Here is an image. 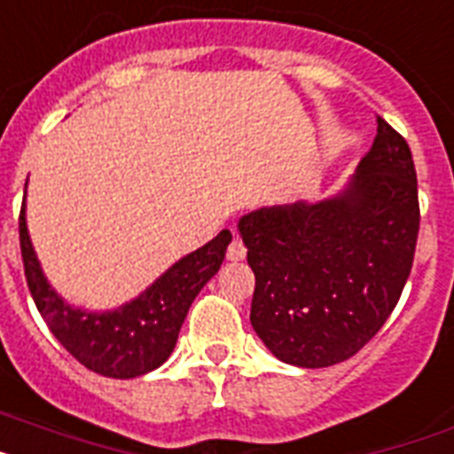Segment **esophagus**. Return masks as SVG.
Here are the masks:
<instances>
[{
	"instance_id": "esophagus-1",
	"label": "esophagus",
	"mask_w": 454,
	"mask_h": 454,
	"mask_svg": "<svg viewBox=\"0 0 454 454\" xmlns=\"http://www.w3.org/2000/svg\"><path fill=\"white\" fill-rule=\"evenodd\" d=\"M245 256H247V247L242 245V239L235 238L233 242H231V245H228L226 258H228V261L238 262V261H245Z\"/></svg>"
}]
</instances>
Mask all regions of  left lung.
<instances>
[{
    "label": "left lung",
    "mask_w": 454,
    "mask_h": 454,
    "mask_svg": "<svg viewBox=\"0 0 454 454\" xmlns=\"http://www.w3.org/2000/svg\"><path fill=\"white\" fill-rule=\"evenodd\" d=\"M418 228L413 156L379 117L372 150L337 193L238 221L256 274L249 318L262 344L304 369L356 356L397 307Z\"/></svg>",
    "instance_id": "8db88e82"
}]
</instances>
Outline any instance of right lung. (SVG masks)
Returning <instances> with one entry per match:
<instances>
[{
  "label": "right lung",
  "instance_id": "add662e5",
  "mask_svg": "<svg viewBox=\"0 0 454 454\" xmlns=\"http://www.w3.org/2000/svg\"><path fill=\"white\" fill-rule=\"evenodd\" d=\"M231 239V231H221L212 242L175 261L133 300L115 309L91 311L68 304L52 288L27 231L25 203L20 209L22 262L36 309L80 364L108 379H136L168 360L189 307L219 272Z\"/></svg>",
  "mask_w": 454,
  "mask_h": 454
}]
</instances>
